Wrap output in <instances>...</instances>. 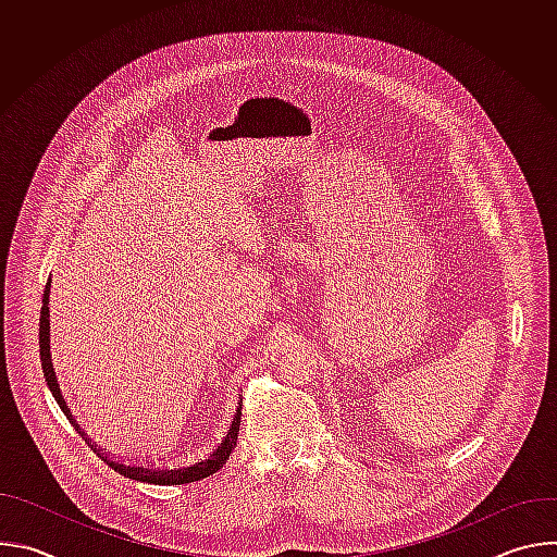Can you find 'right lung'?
Returning a JSON list of instances; mask_svg holds the SVG:
<instances>
[{"label": "right lung", "instance_id": "add662e5", "mask_svg": "<svg viewBox=\"0 0 557 557\" xmlns=\"http://www.w3.org/2000/svg\"><path fill=\"white\" fill-rule=\"evenodd\" d=\"M48 297H50V280L46 284V290H44V304H41V317H39V355H41V368H44V376H46V383L54 396V401L59 404V408L63 410L65 419L70 423H74L72 414H70V408L65 406L63 396H61V389H59V383H57V374H54V368H52V359H50V310H48ZM240 408L235 410V419L231 421V428L228 432L224 434V438L209 451L205 454L202 458H196L191 462H183V465H174V467H156V465H134V462H123V460H116V458H110L108 454H103L101 449H97V445L90 443V447L95 449V454L108 462L114 471H119L121 475H125V479H132V481H138V483H153V485H185V483H194V481H202L207 479V475L215 473L228 458V454L233 451L235 447V441H237V432H240ZM74 430L86 436L82 432V428H78L74 423Z\"/></svg>", "mask_w": 557, "mask_h": 557}]
</instances>
